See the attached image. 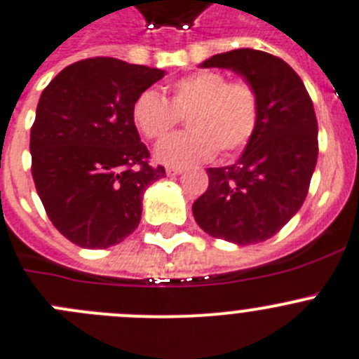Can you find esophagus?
Returning <instances> with one entry per match:
<instances>
[{
	"label": "esophagus",
	"instance_id": "obj_1",
	"mask_svg": "<svg viewBox=\"0 0 359 359\" xmlns=\"http://www.w3.org/2000/svg\"><path fill=\"white\" fill-rule=\"evenodd\" d=\"M182 173V168H177V166H168L166 168V175L173 177V175H180Z\"/></svg>",
	"mask_w": 359,
	"mask_h": 359
}]
</instances>
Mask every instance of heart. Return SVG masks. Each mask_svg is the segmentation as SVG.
I'll return each instance as SVG.
<instances>
[{"label": "heart", "mask_w": 359, "mask_h": 359, "mask_svg": "<svg viewBox=\"0 0 359 359\" xmlns=\"http://www.w3.org/2000/svg\"><path fill=\"white\" fill-rule=\"evenodd\" d=\"M259 93L248 80H229L219 71H200L170 87V102L147 89L132 105L135 128L150 141L163 140L186 116L189 132L172 135L157 147V161L170 166L205 163L222 151L243 150L259 127Z\"/></svg>", "instance_id": "obj_1"}]
</instances>
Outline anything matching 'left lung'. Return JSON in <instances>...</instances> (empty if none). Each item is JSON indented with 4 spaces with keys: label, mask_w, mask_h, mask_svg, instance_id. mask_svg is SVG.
Masks as SVG:
<instances>
[{
    "label": "left lung",
    "mask_w": 359,
    "mask_h": 359,
    "mask_svg": "<svg viewBox=\"0 0 359 359\" xmlns=\"http://www.w3.org/2000/svg\"><path fill=\"white\" fill-rule=\"evenodd\" d=\"M254 83L256 135L232 166L208 168L209 186L193 203L196 224L218 240L254 245L272 238L302 208L318 156V125L304 83L283 59L241 48L208 59Z\"/></svg>",
    "instance_id": "1"
}]
</instances>
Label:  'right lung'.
Here are the masks:
<instances>
[{
  "instance_id": "obj_1",
  "label": "right lung",
  "mask_w": 359,
  "mask_h": 359,
  "mask_svg": "<svg viewBox=\"0 0 359 359\" xmlns=\"http://www.w3.org/2000/svg\"><path fill=\"white\" fill-rule=\"evenodd\" d=\"M163 69L93 57L43 91L30 130L32 177L55 229L82 248H109L137 229L141 200L166 177L148 163L132 121L135 98Z\"/></svg>"
}]
</instances>
